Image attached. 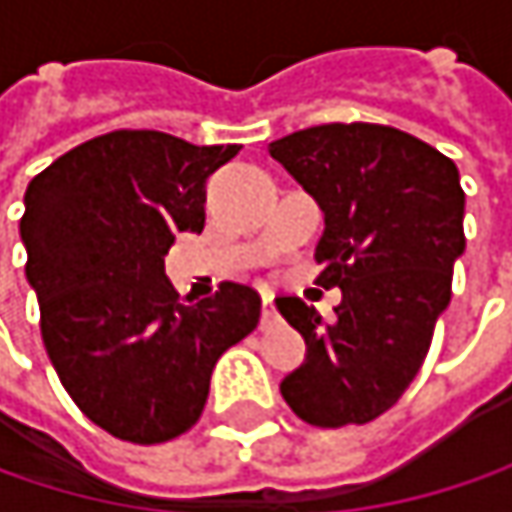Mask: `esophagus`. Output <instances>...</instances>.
<instances>
[{
	"label": "esophagus",
	"instance_id": "obj_1",
	"mask_svg": "<svg viewBox=\"0 0 512 512\" xmlns=\"http://www.w3.org/2000/svg\"><path fill=\"white\" fill-rule=\"evenodd\" d=\"M278 320V314H275V305H272V293H263V308H260V326L266 329V326H272Z\"/></svg>",
	"mask_w": 512,
	"mask_h": 512
}]
</instances>
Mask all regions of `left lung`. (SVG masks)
Returning <instances> with one entry per match:
<instances>
[{
	"label": "left lung",
	"instance_id": "obj_1",
	"mask_svg": "<svg viewBox=\"0 0 512 512\" xmlns=\"http://www.w3.org/2000/svg\"><path fill=\"white\" fill-rule=\"evenodd\" d=\"M269 156L323 210L317 263L341 287L335 320L296 296L275 308L305 338V361L281 379L287 406L314 427L367 424L421 370L465 252L457 165L382 124H323L269 145Z\"/></svg>",
	"mask_w": 512,
	"mask_h": 512
}]
</instances>
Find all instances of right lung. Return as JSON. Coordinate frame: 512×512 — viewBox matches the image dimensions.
I'll return each mask as SVG.
<instances>
[{"instance_id": "obj_1", "label": "right lung", "mask_w": 512, "mask_h": 512, "mask_svg": "<svg viewBox=\"0 0 512 512\" xmlns=\"http://www.w3.org/2000/svg\"><path fill=\"white\" fill-rule=\"evenodd\" d=\"M237 151L115 130L58 156L26 189L20 237L47 356L73 403L115 439L186 433L219 356L260 320L246 284L225 281L186 305L165 278L174 237L204 231L207 177Z\"/></svg>"}]
</instances>
